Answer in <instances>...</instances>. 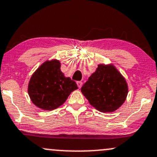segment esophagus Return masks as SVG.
Segmentation results:
<instances>
[{
	"instance_id": "obj_1",
	"label": "esophagus",
	"mask_w": 157,
	"mask_h": 157,
	"mask_svg": "<svg viewBox=\"0 0 157 157\" xmlns=\"http://www.w3.org/2000/svg\"><path fill=\"white\" fill-rule=\"evenodd\" d=\"M77 86H78V88H81L82 87V86H83V82H81V81H77Z\"/></svg>"
}]
</instances>
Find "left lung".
<instances>
[{
  "label": "left lung",
  "instance_id": "left-lung-1",
  "mask_svg": "<svg viewBox=\"0 0 157 157\" xmlns=\"http://www.w3.org/2000/svg\"><path fill=\"white\" fill-rule=\"evenodd\" d=\"M128 90L126 79L112 64H99L81 88L90 105L103 113H111L122 106Z\"/></svg>",
  "mask_w": 157,
  "mask_h": 157
}]
</instances>
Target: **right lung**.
Returning <instances> with one entry per match:
<instances>
[{
	"label": "right lung",
	"instance_id": "add662e5",
	"mask_svg": "<svg viewBox=\"0 0 157 157\" xmlns=\"http://www.w3.org/2000/svg\"><path fill=\"white\" fill-rule=\"evenodd\" d=\"M57 59L44 62L31 77L28 92L31 101L39 108L52 110L63 105L69 95L77 90V83L66 77Z\"/></svg>",
	"mask_w": 157,
	"mask_h": 157
}]
</instances>
